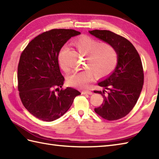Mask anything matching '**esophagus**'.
I'll return each instance as SVG.
<instances>
[{"mask_svg": "<svg viewBox=\"0 0 159 159\" xmlns=\"http://www.w3.org/2000/svg\"><path fill=\"white\" fill-rule=\"evenodd\" d=\"M93 92L90 90H83L82 91V94H89V95H92Z\"/></svg>", "mask_w": 159, "mask_h": 159, "instance_id": "1", "label": "esophagus"}]
</instances>
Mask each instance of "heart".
<instances>
[{"instance_id":"heart-1","label":"heart","mask_w":159,"mask_h":159,"mask_svg":"<svg viewBox=\"0 0 159 159\" xmlns=\"http://www.w3.org/2000/svg\"><path fill=\"white\" fill-rule=\"evenodd\" d=\"M73 45L80 54L86 55V67L88 69L76 71L67 77V83L73 87L85 88L95 75L97 78L107 77L113 72L117 64V53L114 47L107 42H100L92 37L83 35L74 40ZM67 51L66 47L60 50L58 61L60 67L68 72L70 69L63 61Z\"/></svg>"}]
</instances>
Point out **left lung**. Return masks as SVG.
<instances>
[{
	"mask_svg": "<svg viewBox=\"0 0 159 159\" xmlns=\"http://www.w3.org/2000/svg\"><path fill=\"white\" fill-rule=\"evenodd\" d=\"M90 34L112 45L117 53V64L111 75L98 85L102 91H93L103 96V103L95 112L107 120L121 119L135 105L143 85V69L139 53L124 37L107 30H93Z\"/></svg>",
	"mask_w": 159,
	"mask_h": 159,
	"instance_id": "left-lung-1",
	"label": "left lung"
}]
</instances>
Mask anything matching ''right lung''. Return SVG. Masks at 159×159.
Returning a JSON list of instances; mask_svg holds the SVG:
<instances>
[{
    "label": "right lung",
    "instance_id": "1",
    "mask_svg": "<svg viewBox=\"0 0 159 159\" xmlns=\"http://www.w3.org/2000/svg\"><path fill=\"white\" fill-rule=\"evenodd\" d=\"M73 29H52L30 42L20 57L18 66L19 96L26 109L38 119L52 121L65 114L79 91L61 88L58 56L63 46L72 37L80 35Z\"/></svg>",
    "mask_w": 159,
    "mask_h": 159
}]
</instances>
